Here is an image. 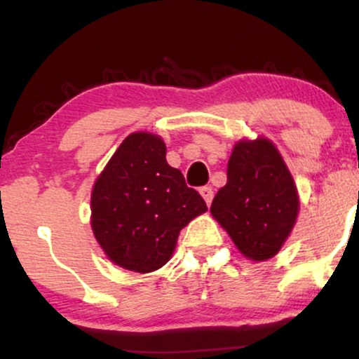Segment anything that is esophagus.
I'll list each match as a JSON object with an SVG mask.
<instances>
[{
    "label": "esophagus",
    "instance_id": "1",
    "mask_svg": "<svg viewBox=\"0 0 359 359\" xmlns=\"http://www.w3.org/2000/svg\"><path fill=\"white\" fill-rule=\"evenodd\" d=\"M199 192H201V196L204 197V201H205V204H211L212 203V197H214V192H212V187H209V185H204V187H201L199 189Z\"/></svg>",
    "mask_w": 359,
    "mask_h": 359
}]
</instances>
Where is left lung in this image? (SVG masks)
Returning a JSON list of instances; mask_svg holds the SVG:
<instances>
[{
	"label": "left lung",
	"mask_w": 359,
	"mask_h": 359,
	"mask_svg": "<svg viewBox=\"0 0 359 359\" xmlns=\"http://www.w3.org/2000/svg\"><path fill=\"white\" fill-rule=\"evenodd\" d=\"M211 212L246 258L263 262L278 253L297 219L299 196L273 143H236Z\"/></svg>",
	"instance_id": "8db88e82"
}]
</instances>
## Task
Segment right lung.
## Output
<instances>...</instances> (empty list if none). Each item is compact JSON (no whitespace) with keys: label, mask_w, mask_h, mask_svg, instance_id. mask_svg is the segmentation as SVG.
Segmentation results:
<instances>
[{"label":"right lung","mask_w":359,"mask_h":359,"mask_svg":"<svg viewBox=\"0 0 359 359\" xmlns=\"http://www.w3.org/2000/svg\"><path fill=\"white\" fill-rule=\"evenodd\" d=\"M165 154L156 135L131 133L97 177L90 197L97 243L111 262L138 273L165 265L180 229L208 211Z\"/></svg>","instance_id":"right-lung-1"}]
</instances>
